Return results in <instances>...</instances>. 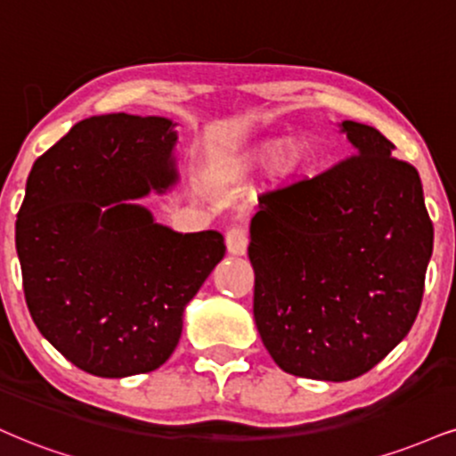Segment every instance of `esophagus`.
<instances>
[{
	"label": "esophagus",
	"mask_w": 456,
	"mask_h": 456,
	"mask_svg": "<svg viewBox=\"0 0 456 456\" xmlns=\"http://www.w3.org/2000/svg\"><path fill=\"white\" fill-rule=\"evenodd\" d=\"M224 242H227V250L232 255H244L248 248V229L244 224H232L224 233Z\"/></svg>",
	"instance_id": "34e87169"
}]
</instances>
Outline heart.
Segmentation results:
<instances>
[{
    "label": "heart",
    "instance_id": "1",
    "mask_svg": "<svg viewBox=\"0 0 456 456\" xmlns=\"http://www.w3.org/2000/svg\"><path fill=\"white\" fill-rule=\"evenodd\" d=\"M273 151H276V144H265V146H261V151H259V157H272L273 155ZM282 163L284 166H293L295 163V155H284V159H282Z\"/></svg>",
    "mask_w": 456,
    "mask_h": 456
}]
</instances>
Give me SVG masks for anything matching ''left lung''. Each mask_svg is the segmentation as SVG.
<instances>
[{
  "label": "left lung",
  "mask_w": 456,
  "mask_h": 456,
  "mask_svg": "<svg viewBox=\"0 0 456 456\" xmlns=\"http://www.w3.org/2000/svg\"><path fill=\"white\" fill-rule=\"evenodd\" d=\"M353 155L259 197L250 223L255 322L287 374L344 382L412 329L433 250L419 172L370 125Z\"/></svg>",
  "instance_id": "left-lung-1"
}]
</instances>
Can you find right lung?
Returning <instances> with one entry per match:
<instances>
[{
  "label": "right lung",
  "mask_w": 456,
  "mask_h": 456,
  "mask_svg": "<svg viewBox=\"0 0 456 456\" xmlns=\"http://www.w3.org/2000/svg\"><path fill=\"white\" fill-rule=\"evenodd\" d=\"M172 120H80L31 167L16 218L27 308L65 359L100 378L157 370L184 305L224 256L218 232L175 233L129 204L175 180Z\"/></svg>",
  "instance_id": "add662e5"
}]
</instances>
